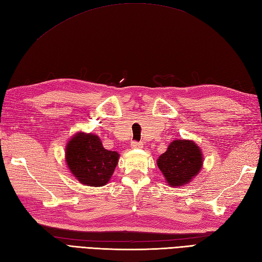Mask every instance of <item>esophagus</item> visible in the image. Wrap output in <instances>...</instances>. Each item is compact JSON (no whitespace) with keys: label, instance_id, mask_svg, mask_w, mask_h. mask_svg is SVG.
<instances>
[{"label":"esophagus","instance_id":"obj_1","mask_svg":"<svg viewBox=\"0 0 262 262\" xmlns=\"http://www.w3.org/2000/svg\"><path fill=\"white\" fill-rule=\"evenodd\" d=\"M130 147L132 148H142L143 147V143H141V142H132Z\"/></svg>","mask_w":262,"mask_h":262}]
</instances>
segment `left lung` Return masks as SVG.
Wrapping results in <instances>:
<instances>
[{"instance_id":"obj_1","label":"left lung","mask_w":262,"mask_h":262,"mask_svg":"<svg viewBox=\"0 0 262 262\" xmlns=\"http://www.w3.org/2000/svg\"><path fill=\"white\" fill-rule=\"evenodd\" d=\"M170 187L187 186L202 170L204 154L196 142L191 140H176L169 144L166 151L157 160Z\"/></svg>"}]
</instances>
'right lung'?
Returning a JSON list of instances; mask_svg holds the SVG:
<instances>
[{"label": "right lung", "instance_id": "1", "mask_svg": "<svg viewBox=\"0 0 262 262\" xmlns=\"http://www.w3.org/2000/svg\"><path fill=\"white\" fill-rule=\"evenodd\" d=\"M120 155L108 151L100 137L79 132L65 146V162L70 172L82 185L102 187L110 181Z\"/></svg>", "mask_w": 262, "mask_h": 262}]
</instances>
